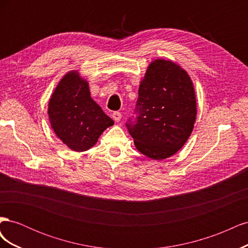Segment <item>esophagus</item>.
Instances as JSON below:
<instances>
[{
	"instance_id": "1",
	"label": "esophagus",
	"mask_w": 248,
	"mask_h": 248,
	"mask_svg": "<svg viewBox=\"0 0 248 248\" xmlns=\"http://www.w3.org/2000/svg\"><path fill=\"white\" fill-rule=\"evenodd\" d=\"M111 116H112V119H114L116 122H120V120H121V118H122L121 112H119V111H114Z\"/></svg>"
}]
</instances>
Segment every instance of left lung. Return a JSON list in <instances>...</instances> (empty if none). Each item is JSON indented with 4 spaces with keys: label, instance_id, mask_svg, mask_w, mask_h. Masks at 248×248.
I'll use <instances>...</instances> for the list:
<instances>
[{
    "label": "left lung",
    "instance_id": "8db88e82",
    "mask_svg": "<svg viewBox=\"0 0 248 248\" xmlns=\"http://www.w3.org/2000/svg\"><path fill=\"white\" fill-rule=\"evenodd\" d=\"M136 121L126 124L139 151L155 160L174 155L192 132L197 117L193 84L179 65L157 59L139 88Z\"/></svg>",
    "mask_w": 248,
    "mask_h": 248
}]
</instances>
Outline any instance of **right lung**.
Instances as JSON below:
<instances>
[{
  "instance_id": "obj_1",
  "label": "right lung",
  "mask_w": 248,
  "mask_h": 248,
  "mask_svg": "<svg viewBox=\"0 0 248 248\" xmlns=\"http://www.w3.org/2000/svg\"><path fill=\"white\" fill-rule=\"evenodd\" d=\"M48 118L57 137L73 151L93 147L114 121L90 96L88 81L78 71L60 80L48 102Z\"/></svg>"
}]
</instances>
